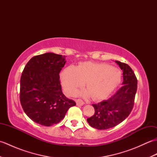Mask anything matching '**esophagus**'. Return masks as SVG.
Returning a JSON list of instances; mask_svg holds the SVG:
<instances>
[{
    "instance_id": "1",
    "label": "esophagus",
    "mask_w": 157,
    "mask_h": 157,
    "mask_svg": "<svg viewBox=\"0 0 157 157\" xmlns=\"http://www.w3.org/2000/svg\"><path fill=\"white\" fill-rule=\"evenodd\" d=\"M76 104L78 106H82L84 105V102L82 101V100L78 99V100H76Z\"/></svg>"
}]
</instances>
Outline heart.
<instances>
[{
  "label": "heart",
  "mask_w": 157,
  "mask_h": 157,
  "mask_svg": "<svg viewBox=\"0 0 157 157\" xmlns=\"http://www.w3.org/2000/svg\"><path fill=\"white\" fill-rule=\"evenodd\" d=\"M61 84L69 95L86 82L87 90L79 92L82 96H91L98 101L107 97L117 87L121 80V73L117 68L106 63H82L77 67L69 66L61 74Z\"/></svg>",
  "instance_id": "b5f03b06"
}]
</instances>
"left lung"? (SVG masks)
<instances>
[{
    "instance_id": "8db88e82",
    "label": "left lung",
    "mask_w": 157,
    "mask_h": 157,
    "mask_svg": "<svg viewBox=\"0 0 157 157\" xmlns=\"http://www.w3.org/2000/svg\"><path fill=\"white\" fill-rule=\"evenodd\" d=\"M115 62L123 71V86L110 98L92 105L94 115L88 118L87 121L97 129H107L117 125L128 117L134 107L137 78L128 64L118 61Z\"/></svg>"
}]
</instances>
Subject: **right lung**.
I'll return each instance as SVG.
<instances>
[{"mask_svg":"<svg viewBox=\"0 0 157 157\" xmlns=\"http://www.w3.org/2000/svg\"><path fill=\"white\" fill-rule=\"evenodd\" d=\"M65 63V56L46 52L32 57L22 72L20 102L25 114L38 124H56L76 105L61 90L59 73Z\"/></svg>","mask_w":157,"mask_h":157,"instance_id":"right-lung-1","label":"right lung"}]
</instances>
